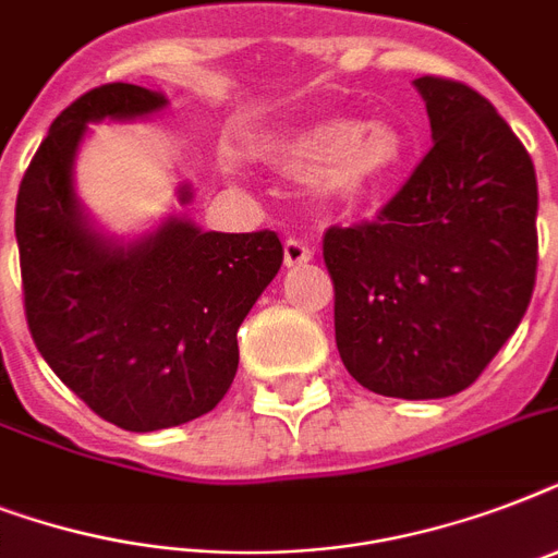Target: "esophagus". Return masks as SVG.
I'll return each mask as SVG.
<instances>
[{"label":"esophagus","instance_id":"esophagus-1","mask_svg":"<svg viewBox=\"0 0 558 558\" xmlns=\"http://www.w3.org/2000/svg\"><path fill=\"white\" fill-rule=\"evenodd\" d=\"M313 248L304 243V240H295V236H289L287 243H283V263H287L289 269L292 266H304V263L313 260Z\"/></svg>","mask_w":558,"mask_h":558}]
</instances>
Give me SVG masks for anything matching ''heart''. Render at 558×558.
Returning a JSON list of instances; mask_svg holds the SVG:
<instances>
[{"label":"heart","instance_id":"heart-1","mask_svg":"<svg viewBox=\"0 0 558 558\" xmlns=\"http://www.w3.org/2000/svg\"><path fill=\"white\" fill-rule=\"evenodd\" d=\"M405 156L408 138L397 126L353 118H330L269 147V161L283 177L322 185L339 202L371 199L402 170Z\"/></svg>","mask_w":558,"mask_h":558}]
</instances>
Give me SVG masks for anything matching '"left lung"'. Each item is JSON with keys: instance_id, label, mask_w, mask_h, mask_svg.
Here are the masks:
<instances>
[{"instance_id": "1", "label": "left lung", "mask_w": 558, "mask_h": 558, "mask_svg": "<svg viewBox=\"0 0 558 558\" xmlns=\"http://www.w3.org/2000/svg\"><path fill=\"white\" fill-rule=\"evenodd\" d=\"M432 150L376 222L332 226L336 344L362 388L442 399L484 373L527 313L538 263L533 159L484 95L416 77Z\"/></svg>"}]
</instances>
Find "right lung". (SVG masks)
Wrapping results in <instances>:
<instances>
[{
  "instance_id": "1",
  "label": "right lung",
  "mask_w": 558,
  "mask_h": 558,
  "mask_svg": "<svg viewBox=\"0 0 558 558\" xmlns=\"http://www.w3.org/2000/svg\"><path fill=\"white\" fill-rule=\"evenodd\" d=\"M165 107L161 92L133 83L86 92L54 118L16 193L31 339L65 388L126 432L217 408L240 365L236 330L283 263L275 231H202L185 217L135 240L95 228L74 193L83 135Z\"/></svg>"
}]
</instances>
